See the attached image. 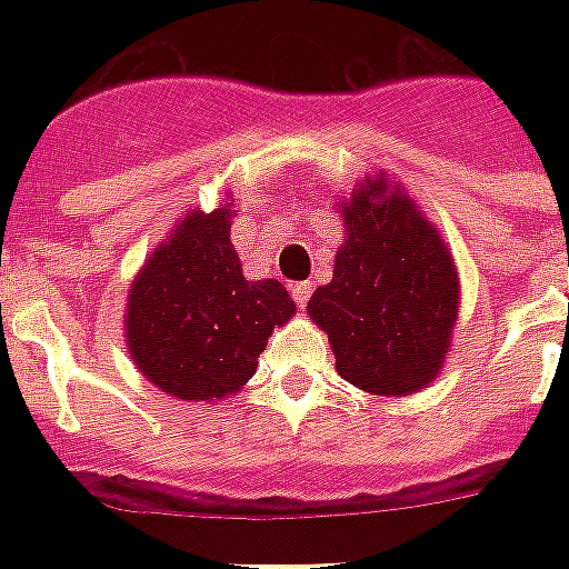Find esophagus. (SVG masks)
<instances>
[{
    "label": "esophagus",
    "instance_id": "esophagus-1",
    "mask_svg": "<svg viewBox=\"0 0 569 569\" xmlns=\"http://www.w3.org/2000/svg\"><path fill=\"white\" fill-rule=\"evenodd\" d=\"M292 298H295V303H298V307H307V301H310V283H295L292 286Z\"/></svg>",
    "mask_w": 569,
    "mask_h": 569
}]
</instances>
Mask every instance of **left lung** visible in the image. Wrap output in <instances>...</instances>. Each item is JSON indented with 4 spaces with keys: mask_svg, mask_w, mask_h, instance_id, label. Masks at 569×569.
Instances as JSON below:
<instances>
[{
    "mask_svg": "<svg viewBox=\"0 0 569 569\" xmlns=\"http://www.w3.org/2000/svg\"><path fill=\"white\" fill-rule=\"evenodd\" d=\"M346 239L333 280L307 312L328 333L337 372L363 392L401 398L442 372L458 325L460 274L440 227L389 173L339 203Z\"/></svg>",
    "mask_w": 569,
    "mask_h": 569,
    "instance_id": "left-lung-1",
    "label": "left lung"
}]
</instances>
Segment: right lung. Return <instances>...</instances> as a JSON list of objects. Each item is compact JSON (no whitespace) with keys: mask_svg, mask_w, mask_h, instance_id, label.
<instances>
[{"mask_svg":"<svg viewBox=\"0 0 569 569\" xmlns=\"http://www.w3.org/2000/svg\"><path fill=\"white\" fill-rule=\"evenodd\" d=\"M236 200L189 209L129 283L123 337L132 363L180 401L236 396L274 328L295 316L280 280H248L230 241Z\"/></svg>","mask_w":569,"mask_h":569,"instance_id":"1","label":"right lung"}]
</instances>
